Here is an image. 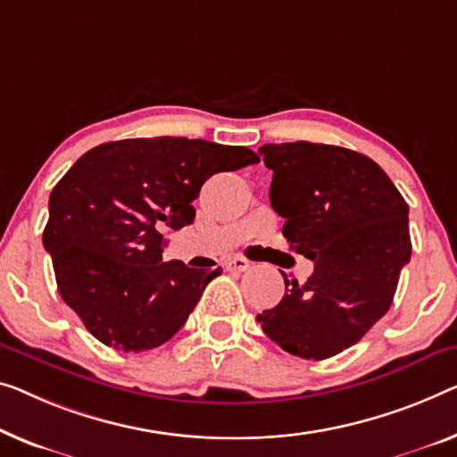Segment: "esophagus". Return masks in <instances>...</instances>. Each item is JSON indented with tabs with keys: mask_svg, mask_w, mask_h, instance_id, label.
Masks as SVG:
<instances>
[{
	"mask_svg": "<svg viewBox=\"0 0 457 457\" xmlns=\"http://www.w3.org/2000/svg\"><path fill=\"white\" fill-rule=\"evenodd\" d=\"M226 269L244 272L246 269H250V261H246V258H244V256H234V258H229V261L226 262Z\"/></svg>",
	"mask_w": 457,
	"mask_h": 457,
	"instance_id": "obj_1",
	"label": "esophagus"
}]
</instances>
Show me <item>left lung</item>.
Wrapping results in <instances>:
<instances>
[{"instance_id":"1","label":"left lung","mask_w":457,"mask_h":457,"mask_svg":"<svg viewBox=\"0 0 457 457\" xmlns=\"http://www.w3.org/2000/svg\"><path fill=\"white\" fill-rule=\"evenodd\" d=\"M270 205L285 217L291 250L314 262L305 283L287 281L256 320L264 335L302 359L349 349L390 310L411 261L408 205L376 162L324 143H267Z\"/></svg>"}]
</instances>
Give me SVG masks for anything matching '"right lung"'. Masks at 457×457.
Returning a JSON list of instances; mask_svg holds the SVG:
<instances>
[{
  "label": "right lung",
  "mask_w": 457,
  "mask_h": 457,
  "mask_svg": "<svg viewBox=\"0 0 457 457\" xmlns=\"http://www.w3.org/2000/svg\"><path fill=\"white\" fill-rule=\"evenodd\" d=\"M261 158L203 139H122L90 149L49 196L45 250L63 302L92 337L125 353L155 349L185 326L221 269L162 262L163 231L190 226L217 172Z\"/></svg>",
  "instance_id": "right-lung-1"
}]
</instances>
